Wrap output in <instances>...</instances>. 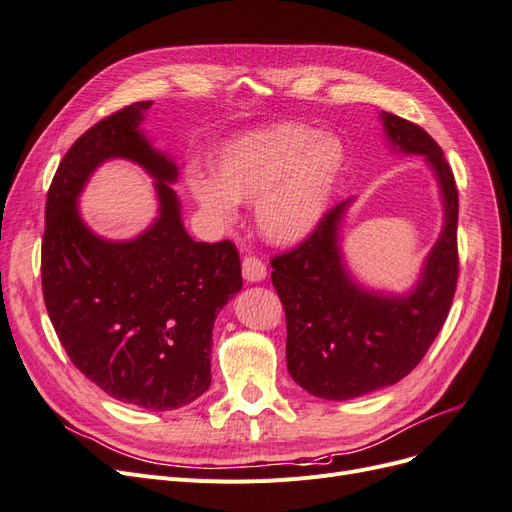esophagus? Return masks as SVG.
Returning a JSON list of instances; mask_svg holds the SVG:
<instances>
[{
	"label": "esophagus",
	"mask_w": 512,
	"mask_h": 512,
	"mask_svg": "<svg viewBox=\"0 0 512 512\" xmlns=\"http://www.w3.org/2000/svg\"><path fill=\"white\" fill-rule=\"evenodd\" d=\"M241 269H243V280L250 282V284L262 282V280H265V277H267L265 262L258 260L256 256H245Z\"/></svg>",
	"instance_id": "34e87169"
}]
</instances>
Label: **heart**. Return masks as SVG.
Returning a JSON list of instances; mask_svg holds the SVG:
<instances>
[{
  "mask_svg": "<svg viewBox=\"0 0 512 512\" xmlns=\"http://www.w3.org/2000/svg\"><path fill=\"white\" fill-rule=\"evenodd\" d=\"M344 168L346 147L335 134L277 123L228 141L213 162V179L192 175L190 192L222 226L237 222V203H254L262 235L294 245L324 220Z\"/></svg>",
  "mask_w": 512,
  "mask_h": 512,
  "instance_id": "heart-1",
  "label": "heart"
}]
</instances>
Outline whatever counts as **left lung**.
Wrapping results in <instances>:
<instances>
[{
	"mask_svg": "<svg viewBox=\"0 0 512 512\" xmlns=\"http://www.w3.org/2000/svg\"><path fill=\"white\" fill-rule=\"evenodd\" d=\"M378 117L393 153L421 156L431 168L442 230L404 292L371 288L348 267L342 228L356 196L324 215L297 250L273 258L271 282L286 309L288 371L301 389L329 401L361 397L406 378L440 333L457 288L453 170L423 128L386 111Z\"/></svg>",
	"mask_w": 512,
	"mask_h": 512,
	"instance_id": "8db88e82",
	"label": "left lung"
}]
</instances>
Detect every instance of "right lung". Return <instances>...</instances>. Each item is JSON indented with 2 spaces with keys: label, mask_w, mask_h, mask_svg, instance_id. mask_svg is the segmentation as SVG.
<instances>
[{
  "label": "right lung",
  "mask_w": 512,
  "mask_h": 512,
  "mask_svg": "<svg viewBox=\"0 0 512 512\" xmlns=\"http://www.w3.org/2000/svg\"><path fill=\"white\" fill-rule=\"evenodd\" d=\"M153 102H136L89 128L61 160L46 196L42 290L61 346L85 378L123 404L164 412L192 404L211 384V335L241 290L230 241L198 243L173 190L179 168L143 130ZM111 159L154 179L159 215L132 240H106L78 203Z\"/></svg>",
  "instance_id": "add662e5"
}]
</instances>
